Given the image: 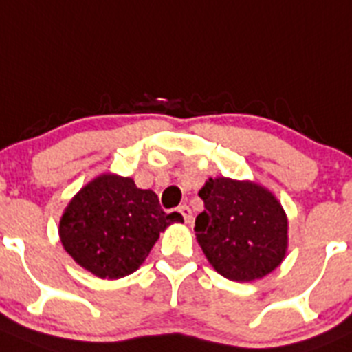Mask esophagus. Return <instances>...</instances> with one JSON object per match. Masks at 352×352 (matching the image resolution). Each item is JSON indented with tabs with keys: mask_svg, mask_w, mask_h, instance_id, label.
Here are the masks:
<instances>
[{
	"mask_svg": "<svg viewBox=\"0 0 352 352\" xmlns=\"http://www.w3.org/2000/svg\"><path fill=\"white\" fill-rule=\"evenodd\" d=\"M178 212L182 214L183 219H185V223H190V221H192V209H190L188 206H179Z\"/></svg>",
	"mask_w": 352,
	"mask_h": 352,
	"instance_id": "obj_1",
	"label": "esophagus"
}]
</instances>
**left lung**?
Listing matches in <instances>:
<instances>
[{"instance_id":"8db88e82","label":"left lung","mask_w":352,"mask_h":352,"mask_svg":"<svg viewBox=\"0 0 352 352\" xmlns=\"http://www.w3.org/2000/svg\"><path fill=\"white\" fill-rule=\"evenodd\" d=\"M204 212L195 233L214 270L233 282L266 276L287 250V216L266 188L250 182L210 178L199 192Z\"/></svg>"}]
</instances>
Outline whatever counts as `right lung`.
<instances>
[{
	"mask_svg": "<svg viewBox=\"0 0 352 352\" xmlns=\"http://www.w3.org/2000/svg\"><path fill=\"white\" fill-rule=\"evenodd\" d=\"M182 214H167L152 190L103 174L70 200L60 221L63 249L100 278H122L146 259L160 232Z\"/></svg>",
	"mask_w": 352,
	"mask_h": 352,
	"instance_id": "obj_1",
	"label": "right lung"
}]
</instances>
